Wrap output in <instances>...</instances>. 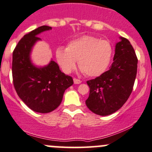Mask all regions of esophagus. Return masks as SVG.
I'll list each match as a JSON object with an SVG mask.
<instances>
[{"mask_svg":"<svg viewBox=\"0 0 152 152\" xmlns=\"http://www.w3.org/2000/svg\"><path fill=\"white\" fill-rule=\"evenodd\" d=\"M73 81H74V84H80V83L81 82V81L80 80V79H76V78H74V79H73Z\"/></svg>","mask_w":152,"mask_h":152,"instance_id":"1","label":"esophagus"}]
</instances>
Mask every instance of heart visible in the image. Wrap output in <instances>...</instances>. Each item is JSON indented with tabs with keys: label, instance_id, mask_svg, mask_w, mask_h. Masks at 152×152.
<instances>
[{
	"label": "heart",
	"instance_id": "1",
	"mask_svg": "<svg viewBox=\"0 0 152 152\" xmlns=\"http://www.w3.org/2000/svg\"><path fill=\"white\" fill-rule=\"evenodd\" d=\"M56 59L62 70L70 73L76 68V62L87 76H98L106 71L113 55V47L106 40L84 36L70 41L66 49L57 48Z\"/></svg>",
	"mask_w": 152,
	"mask_h": 152
}]
</instances>
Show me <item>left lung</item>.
<instances>
[{
    "mask_svg": "<svg viewBox=\"0 0 152 152\" xmlns=\"http://www.w3.org/2000/svg\"><path fill=\"white\" fill-rule=\"evenodd\" d=\"M117 43L110 69L87 81L89 95L86 105L91 111L107 116L122 108L131 95L137 74L138 58L125 38Z\"/></svg>",
    "mask_w": 152,
    "mask_h": 152,
    "instance_id": "left-lung-1",
    "label": "left lung"
}]
</instances>
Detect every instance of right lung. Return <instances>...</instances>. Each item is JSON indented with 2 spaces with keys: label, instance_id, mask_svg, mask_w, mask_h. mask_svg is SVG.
I'll use <instances>...</instances> for the list:
<instances>
[{
  "label": "right lung",
  "instance_id": "1",
  "mask_svg": "<svg viewBox=\"0 0 152 152\" xmlns=\"http://www.w3.org/2000/svg\"><path fill=\"white\" fill-rule=\"evenodd\" d=\"M52 29L44 25L22 37L12 55V78L14 89L21 100L33 111L46 114L54 111L61 103L65 89L73 84V78L62 73L52 60L47 66L38 68L33 65L30 52L38 34Z\"/></svg>",
  "mask_w": 152,
  "mask_h": 152
}]
</instances>
